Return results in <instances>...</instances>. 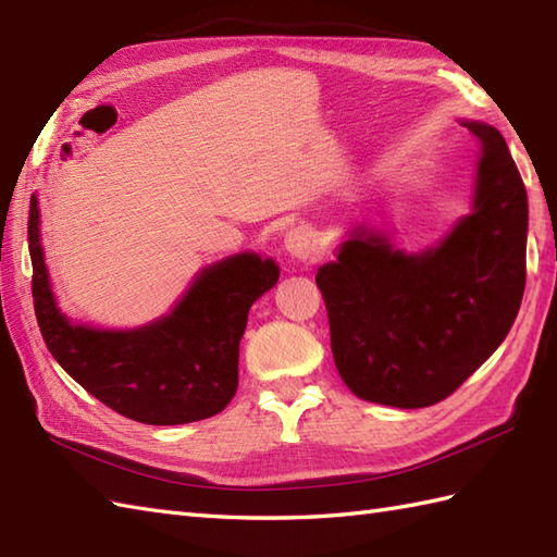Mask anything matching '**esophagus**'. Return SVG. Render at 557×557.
<instances>
[{
	"label": "esophagus",
	"mask_w": 557,
	"mask_h": 557,
	"mask_svg": "<svg viewBox=\"0 0 557 557\" xmlns=\"http://www.w3.org/2000/svg\"><path fill=\"white\" fill-rule=\"evenodd\" d=\"M285 248L292 258L306 260L313 251V232L309 227H294L285 236Z\"/></svg>",
	"instance_id": "1"
}]
</instances>
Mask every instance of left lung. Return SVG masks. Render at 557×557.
Wrapping results in <instances>:
<instances>
[{"mask_svg": "<svg viewBox=\"0 0 557 557\" xmlns=\"http://www.w3.org/2000/svg\"><path fill=\"white\" fill-rule=\"evenodd\" d=\"M481 144L474 212L421 256L354 232L315 275L335 366L354 395L419 409L449 397L500 347L527 285V188L498 128Z\"/></svg>", "mask_w": 557, "mask_h": 557, "instance_id": "obj_1", "label": "left lung"}]
</instances>
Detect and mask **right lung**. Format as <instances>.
Segmentation results:
<instances>
[{"instance_id": "add662e5", "label": "right lung", "mask_w": 557, "mask_h": 557, "mask_svg": "<svg viewBox=\"0 0 557 557\" xmlns=\"http://www.w3.org/2000/svg\"><path fill=\"white\" fill-rule=\"evenodd\" d=\"M38 198H30L33 306L57 363L126 419L176 425L215 417L239 385V342L248 309L280 277L272 260L242 253L200 272L162 321L138 330L71 325L52 299L40 248Z\"/></svg>"}]
</instances>
